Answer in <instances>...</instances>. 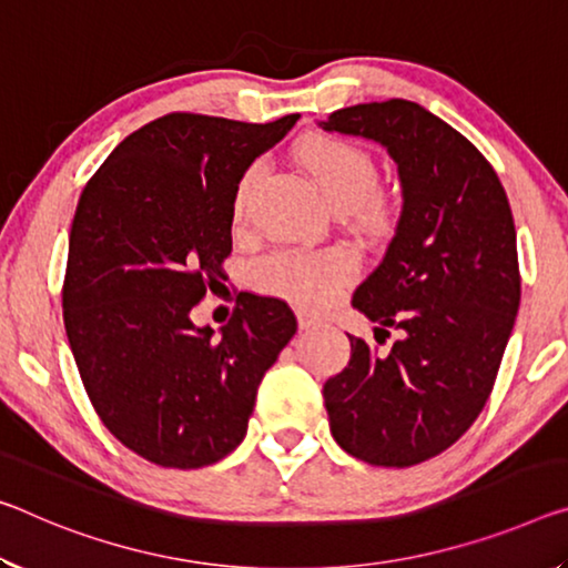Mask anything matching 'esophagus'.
<instances>
[{"label":"esophagus","instance_id":"34e87169","mask_svg":"<svg viewBox=\"0 0 568 568\" xmlns=\"http://www.w3.org/2000/svg\"><path fill=\"white\" fill-rule=\"evenodd\" d=\"M318 326H323L321 316H316V313H311V311H298V328L301 331H311Z\"/></svg>","mask_w":568,"mask_h":568}]
</instances>
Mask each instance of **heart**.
I'll return each mask as SVG.
<instances>
[{"mask_svg":"<svg viewBox=\"0 0 568 568\" xmlns=\"http://www.w3.org/2000/svg\"><path fill=\"white\" fill-rule=\"evenodd\" d=\"M293 161L301 166L321 200L333 212H346L358 227L376 232L392 217V196L376 184V166L356 143L346 139L313 133L293 146ZM257 174L247 171L235 194V222L247 217L250 194ZM356 263L346 250L318 252H281L263 267V283L267 291L287 295L303 303H323L336 287L354 275Z\"/></svg>","mask_w":568,"mask_h":568,"instance_id":"heart-1","label":"heart"}]
</instances>
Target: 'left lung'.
I'll use <instances>...</instances> for the list:
<instances>
[{
    "mask_svg": "<svg viewBox=\"0 0 568 568\" xmlns=\"http://www.w3.org/2000/svg\"><path fill=\"white\" fill-rule=\"evenodd\" d=\"M318 125L382 143L404 196L384 260L351 298L376 323V344H394L348 336V366L323 384L331 435L368 465L425 463L478 419L516 323L506 189L460 131L419 103H358Z\"/></svg>",
    "mask_w": 568,
    "mask_h": 568,
    "instance_id": "left-lung-1",
    "label": "left lung"
}]
</instances>
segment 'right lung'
<instances>
[{"label":"right lung","instance_id":"right-lung-1","mask_svg":"<svg viewBox=\"0 0 568 568\" xmlns=\"http://www.w3.org/2000/svg\"><path fill=\"white\" fill-rule=\"evenodd\" d=\"M298 119L161 115L80 194L62 318L98 417L143 460L196 470L227 457L298 328L287 303L252 293L220 336L189 316L222 277L240 179Z\"/></svg>","mask_w":568,"mask_h":568}]
</instances>
